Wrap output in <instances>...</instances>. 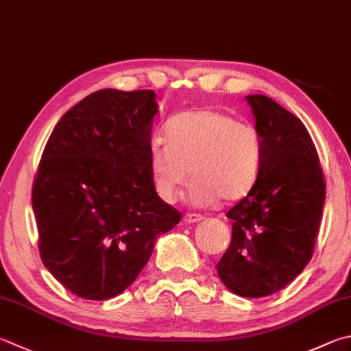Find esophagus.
<instances>
[{
    "label": "esophagus",
    "instance_id": "34e87169",
    "mask_svg": "<svg viewBox=\"0 0 351 351\" xmlns=\"http://www.w3.org/2000/svg\"><path fill=\"white\" fill-rule=\"evenodd\" d=\"M202 219H204L202 216L197 213H187L186 216H184V222H186V224H196V222H199Z\"/></svg>",
    "mask_w": 351,
    "mask_h": 351
}]
</instances>
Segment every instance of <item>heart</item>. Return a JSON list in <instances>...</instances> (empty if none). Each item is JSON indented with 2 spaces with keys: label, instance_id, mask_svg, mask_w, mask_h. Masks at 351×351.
<instances>
[{
  "label": "heart",
  "instance_id": "1",
  "mask_svg": "<svg viewBox=\"0 0 351 351\" xmlns=\"http://www.w3.org/2000/svg\"><path fill=\"white\" fill-rule=\"evenodd\" d=\"M167 141H154L150 171L158 195L171 202L192 180L189 199L210 207L219 199L234 202L247 196L259 176L263 143L256 127L232 114L204 109L175 117Z\"/></svg>",
  "mask_w": 351,
  "mask_h": 351
}]
</instances>
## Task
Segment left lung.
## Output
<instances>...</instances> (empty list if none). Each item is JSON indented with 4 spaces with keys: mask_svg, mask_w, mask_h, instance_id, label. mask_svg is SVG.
I'll return each mask as SVG.
<instances>
[{
    "mask_svg": "<svg viewBox=\"0 0 351 351\" xmlns=\"http://www.w3.org/2000/svg\"><path fill=\"white\" fill-rule=\"evenodd\" d=\"M263 143L252 192L227 212L232 242L216 265L228 290L264 298L289 285L315 252L326 180L301 119L265 95H248Z\"/></svg>",
    "mask_w": 351,
    "mask_h": 351,
    "instance_id": "obj_1",
    "label": "left lung"
}]
</instances>
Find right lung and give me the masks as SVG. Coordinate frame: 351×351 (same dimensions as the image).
Segmentation results:
<instances>
[{
  "instance_id": "right-lung-1",
  "label": "right lung",
  "mask_w": 351,
  "mask_h": 351,
  "mask_svg": "<svg viewBox=\"0 0 351 351\" xmlns=\"http://www.w3.org/2000/svg\"><path fill=\"white\" fill-rule=\"evenodd\" d=\"M154 90L104 88L62 114L32 189L43 264L73 295L123 293L181 221L150 171Z\"/></svg>"
}]
</instances>
